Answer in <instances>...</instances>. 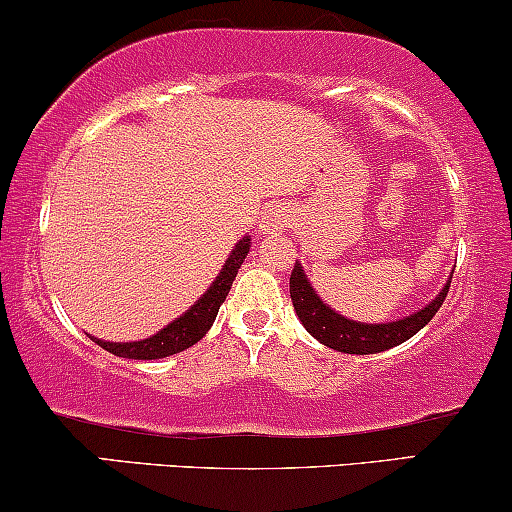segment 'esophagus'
<instances>
[{
    "label": "esophagus",
    "mask_w": 512,
    "mask_h": 512,
    "mask_svg": "<svg viewBox=\"0 0 512 512\" xmlns=\"http://www.w3.org/2000/svg\"><path fill=\"white\" fill-rule=\"evenodd\" d=\"M282 227H287V216L280 211H273V213H266L261 220V230L266 232V235H275V232H280Z\"/></svg>",
    "instance_id": "34e87169"
}]
</instances>
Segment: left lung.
<instances>
[{"label": "left lung", "mask_w": 512, "mask_h": 512, "mask_svg": "<svg viewBox=\"0 0 512 512\" xmlns=\"http://www.w3.org/2000/svg\"><path fill=\"white\" fill-rule=\"evenodd\" d=\"M449 287L451 280L446 282V287L441 289L439 296L430 306L408 315V318L387 325H365L356 323V320H346L339 313H334L332 308H327L323 301L318 299V294L313 292L311 285H308L299 263H296L292 277H289V296H292L294 311L299 315V320L304 323L306 330L311 332L320 344L342 353H358V356H363V353L387 351L391 346H399L406 342V339L413 337V334H418L422 327L437 315L441 304H444L446 294H449Z\"/></svg>", "instance_id": "1"}]
</instances>
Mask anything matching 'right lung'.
Segmentation results:
<instances>
[{"mask_svg":"<svg viewBox=\"0 0 512 512\" xmlns=\"http://www.w3.org/2000/svg\"><path fill=\"white\" fill-rule=\"evenodd\" d=\"M251 239L244 237L235 249H232L230 258L223 266V273L216 277L211 289L201 296V299L194 304L185 315H180L178 320H173L168 327H163L159 334L154 337L142 339V342H125V344H116V342H102V339H94V344H99L102 349H106L113 356L121 358H135V361H154V358H166L173 356V353H180L189 349L192 344H197L204 334L211 330L213 320H216L218 308L225 301L227 292L232 289V282H235L237 270L244 263L246 254H249Z\"/></svg>","mask_w":512,"mask_h":512,"instance_id":"right-lung-1","label":"right lung"}]
</instances>
